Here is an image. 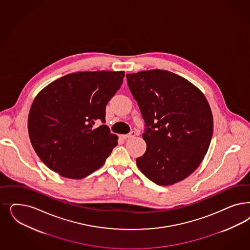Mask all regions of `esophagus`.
Instances as JSON below:
<instances>
[{
	"label": "esophagus",
	"instance_id": "1",
	"mask_svg": "<svg viewBox=\"0 0 250 250\" xmlns=\"http://www.w3.org/2000/svg\"><path fill=\"white\" fill-rule=\"evenodd\" d=\"M136 135V132L135 131H130L128 134H125V135H122L123 139H129V138L134 137Z\"/></svg>",
	"mask_w": 250,
	"mask_h": 250
}]
</instances>
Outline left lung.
<instances>
[{
  "label": "left lung",
  "mask_w": 250,
  "mask_h": 250,
  "mask_svg": "<svg viewBox=\"0 0 250 250\" xmlns=\"http://www.w3.org/2000/svg\"><path fill=\"white\" fill-rule=\"evenodd\" d=\"M132 97L145 121L146 152L136 159L153 183L168 186L193 173L209 149L213 120L200 89L163 70L127 74Z\"/></svg>",
  "instance_id": "8db88e82"
}]
</instances>
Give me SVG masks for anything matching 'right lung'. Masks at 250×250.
<instances>
[{
  "instance_id": "right-lung-1",
  "label": "right lung",
  "mask_w": 250,
  "mask_h": 250,
  "mask_svg": "<svg viewBox=\"0 0 250 250\" xmlns=\"http://www.w3.org/2000/svg\"><path fill=\"white\" fill-rule=\"evenodd\" d=\"M124 72H80L49 83L33 102L28 133L49 169L80 179L101 167L118 145L105 122V105L121 88Z\"/></svg>"
}]
</instances>
